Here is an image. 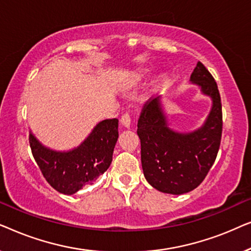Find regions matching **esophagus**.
I'll return each mask as SVG.
<instances>
[{
    "label": "esophagus",
    "mask_w": 251,
    "mask_h": 251,
    "mask_svg": "<svg viewBox=\"0 0 251 251\" xmlns=\"http://www.w3.org/2000/svg\"><path fill=\"white\" fill-rule=\"evenodd\" d=\"M121 123H122L123 126H126V128H129L130 125H131V116H130L129 113H126V114L122 115Z\"/></svg>",
    "instance_id": "esophagus-1"
}]
</instances>
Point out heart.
Returning a JSON list of instances; mask_svg holds the SVG:
<instances>
[{
    "label": "heart",
    "mask_w": 251,
    "mask_h": 251,
    "mask_svg": "<svg viewBox=\"0 0 251 251\" xmlns=\"http://www.w3.org/2000/svg\"><path fill=\"white\" fill-rule=\"evenodd\" d=\"M144 76H145V73L144 72H139V73H135L132 75V77L130 78V84H136L138 83V82H140L144 78ZM163 85V80H160L159 82H157V84L155 85L156 89H160L161 87Z\"/></svg>",
    "instance_id": "b5f03b06"
}]
</instances>
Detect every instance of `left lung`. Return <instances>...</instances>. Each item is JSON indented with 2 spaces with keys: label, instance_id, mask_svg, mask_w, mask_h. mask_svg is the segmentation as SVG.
<instances>
[{
  "label": "left lung",
  "instance_id": "1",
  "mask_svg": "<svg viewBox=\"0 0 251 251\" xmlns=\"http://www.w3.org/2000/svg\"><path fill=\"white\" fill-rule=\"evenodd\" d=\"M191 82L212 100L201 128L186 133L170 129L160 97L145 102L137 125L144 176L163 193L179 195L197 188L214 164L221 145L223 114L217 83L200 61Z\"/></svg>",
  "mask_w": 251,
  "mask_h": 251
}]
</instances>
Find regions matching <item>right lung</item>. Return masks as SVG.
<instances>
[{"instance_id":"1","label":"right lung","mask_w":251,"mask_h":251,"mask_svg":"<svg viewBox=\"0 0 251 251\" xmlns=\"http://www.w3.org/2000/svg\"><path fill=\"white\" fill-rule=\"evenodd\" d=\"M118 126V119L99 122L80 146L67 152L48 149L29 132L30 150L48 183L59 193L72 195L111 166L119 138Z\"/></svg>"}]
</instances>
